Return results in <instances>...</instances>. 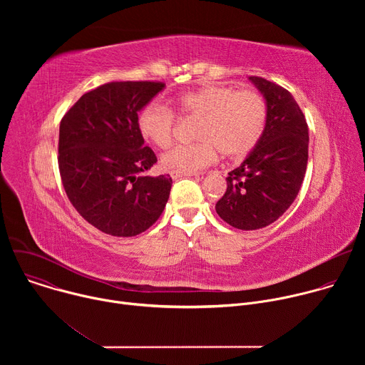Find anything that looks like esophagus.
Returning <instances> with one entry per match:
<instances>
[{
    "label": "esophagus",
    "instance_id": "34e87169",
    "mask_svg": "<svg viewBox=\"0 0 365 365\" xmlns=\"http://www.w3.org/2000/svg\"><path fill=\"white\" fill-rule=\"evenodd\" d=\"M170 176L173 179H179V178H185V176H190V178H199L197 173H179V172H170Z\"/></svg>",
    "mask_w": 365,
    "mask_h": 365
}]
</instances>
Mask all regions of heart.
<instances>
[{
    "label": "heart",
    "instance_id": "obj_1",
    "mask_svg": "<svg viewBox=\"0 0 365 365\" xmlns=\"http://www.w3.org/2000/svg\"><path fill=\"white\" fill-rule=\"evenodd\" d=\"M182 117H196L192 144H182L163 154L162 166L169 172L193 173L211 166L218 150L228 159H241L262 140L267 124V102L255 91L224 85H206L175 96ZM175 113L160 102H150L137 117L141 137L159 148L173 141Z\"/></svg>",
    "mask_w": 365,
    "mask_h": 365
}]
</instances>
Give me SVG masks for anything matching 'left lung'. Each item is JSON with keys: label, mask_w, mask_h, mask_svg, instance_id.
<instances>
[{"label": "left lung", "mask_w": 365, "mask_h": 365, "mask_svg": "<svg viewBox=\"0 0 365 365\" xmlns=\"http://www.w3.org/2000/svg\"><path fill=\"white\" fill-rule=\"evenodd\" d=\"M267 102L264 134L228 173L217 214L231 227L252 231L277 221L296 199L307 166L309 130L293 95L258 76L248 78Z\"/></svg>", "instance_id": "obj_1"}]
</instances>
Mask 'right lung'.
Segmentation results:
<instances>
[{"mask_svg":"<svg viewBox=\"0 0 365 365\" xmlns=\"http://www.w3.org/2000/svg\"><path fill=\"white\" fill-rule=\"evenodd\" d=\"M162 82H111L82 95L59 128V170L75 210L114 237H134L158 221L172 178L144 176L155 162L137 128L138 111Z\"/></svg>","mask_w":365,"mask_h":365,"instance_id":"obj_1","label":"right lung"}]
</instances>
